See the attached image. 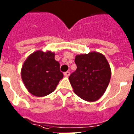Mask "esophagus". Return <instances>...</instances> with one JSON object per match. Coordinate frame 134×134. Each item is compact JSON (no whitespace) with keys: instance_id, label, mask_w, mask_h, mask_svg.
I'll use <instances>...</instances> for the list:
<instances>
[{"instance_id":"34e87169","label":"esophagus","mask_w":134,"mask_h":134,"mask_svg":"<svg viewBox=\"0 0 134 134\" xmlns=\"http://www.w3.org/2000/svg\"><path fill=\"white\" fill-rule=\"evenodd\" d=\"M64 76L68 77L69 75H70V72H69V71H66V72H64Z\"/></svg>"}]
</instances>
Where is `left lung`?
<instances>
[{"instance_id": "left-lung-1", "label": "left lung", "mask_w": 134, "mask_h": 134, "mask_svg": "<svg viewBox=\"0 0 134 134\" xmlns=\"http://www.w3.org/2000/svg\"><path fill=\"white\" fill-rule=\"evenodd\" d=\"M76 70L69 76L75 94L87 101H96L105 92L111 77V70L105 56L92 52L77 55Z\"/></svg>"}]
</instances>
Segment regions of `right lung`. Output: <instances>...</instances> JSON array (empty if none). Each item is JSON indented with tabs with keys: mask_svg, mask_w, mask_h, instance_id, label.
<instances>
[{
	"mask_svg": "<svg viewBox=\"0 0 134 134\" xmlns=\"http://www.w3.org/2000/svg\"><path fill=\"white\" fill-rule=\"evenodd\" d=\"M50 51L38 50L28 57L23 64L21 75L23 82L31 94L44 96L55 90L64 75L60 64Z\"/></svg>",
	"mask_w": 134,
	"mask_h": 134,
	"instance_id": "obj_1",
	"label": "right lung"
}]
</instances>
